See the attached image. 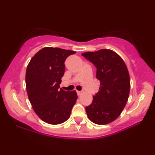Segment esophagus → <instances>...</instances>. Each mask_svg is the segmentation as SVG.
<instances>
[{
	"label": "esophagus",
	"instance_id": "1",
	"mask_svg": "<svg viewBox=\"0 0 155 155\" xmlns=\"http://www.w3.org/2000/svg\"><path fill=\"white\" fill-rule=\"evenodd\" d=\"M77 94H78V96H80V95L82 94V92H80V91H77Z\"/></svg>",
	"mask_w": 155,
	"mask_h": 155
}]
</instances>
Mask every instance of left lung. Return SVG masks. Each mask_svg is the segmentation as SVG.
<instances>
[{"label":"left lung","mask_w":155,"mask_h":155,"mask_svg":"<svg viewBox=\"0 0 155 155\" xmlns=\"http://www.w3.org/2000/svg\"><path fill=\"white\" fill-rule=\"evenodd\" d=\"M97 68L96 77L100 81L99 92L86 112L91 121L108 124L120 115L130 93V75L126 63L119 55L110 49H100L82 54Z\"/></svg>","instance_id":"obj_1"}]
</instances>
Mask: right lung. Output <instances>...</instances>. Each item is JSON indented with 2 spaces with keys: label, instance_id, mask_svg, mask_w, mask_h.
I'll use <instances>...</instances> for the list:
<instances>
[{
  "label": "right lung",
  "instance_id": "add662e5",
  "mask_svg": "<svg viewBox=\"0 0 155 155\" xmlns=\"http://www.w3.org/2000/svg\"><path fill=\"white\" fill-rule=\"evenodd\" d=\"M75 51L44 47L31 58L27 67L25 82L29 100L37 115L47 124L66 121L76 102V91L59 89L64 75L65 59Z\"/></svg>",
  "mask_w": 155,
  "mask_h": 155
}]
</instances>
